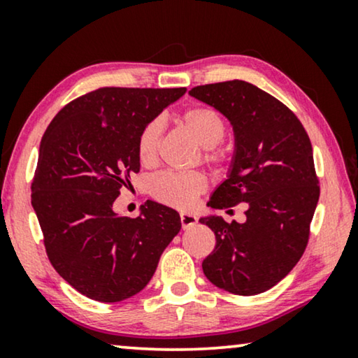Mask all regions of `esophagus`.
<instances>
[{
    "mask_svg": "<svg viewBox=\"0 0 358 358\" xmlns=\"http://www.w3.org/2000/svg\"><path fill=\"white\" fill-rule=\"evenodd\" d=\"M180 223H182V228H192L195 223H197V217L192 213H180Z\"/></svg>",
    "mask_w": 358,
    "mask_h": 358,
    "instance_id": "obj_1",
    "label": "esophagus"
}]
</instances>
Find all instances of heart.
Returning <instances> with one entry per match:
<instances>
[{
	"label": "heart",
	"instance_id": "obj_1",
	"mask_svg": "<svg viewBox=\"0 0 358 358\" xmlns=\"http://www.w3.org/2000/svg\"><path fill=\"white\" fill-rule=\"evenodd\" d=\"M180 125L202 148L207 150H212L222 143L224 130H227L218 112L205 106L189 107L180 115ZM161 131H163V124L159 120H151L140 131L136 151H138V158L143 164L155 163L156 156H158ZM207 159L212 163H220L223 161V155L220 151H210ZM205 187H207V180L200 173L168 171V173L156 176L151 182V192L159 202L178 208L190 207Z\"/></svg>",
	"mask_w": 358,
	"mask_h": 358
}]
</instances>
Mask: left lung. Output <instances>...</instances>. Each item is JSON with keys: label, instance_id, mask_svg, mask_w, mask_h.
<instances>
[{"label": "left lung", "instance_id": "left-lung-1", "mask_svg": "<svg viewBox=\"0 0 358 358\" xmlns=\"http://www.w3.org/2000/svg\"><path fill=\"white\" fill-rule=\"evenodd\" d=\"M189 94L227 117L234 134L227 179L207 205L248 207L244 223L217 215L199 220L217 239L203 273L222 290L257 295L287 277L305 252L320 199L311 141L285 104L251 83H215Z\"/></svg>", "mask_w": 358, "mask_h": 358}]
</instances>
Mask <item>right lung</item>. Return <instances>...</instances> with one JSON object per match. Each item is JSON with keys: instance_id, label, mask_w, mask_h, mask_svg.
Here are the masks:
<instances>
[{"instance_id": "right-lung-1", "label": "right lung", "mask_w": 358, "mask_h": 358, "mask_svg": "<svg viewBox=\"0 0 358 358\" xmlns=\"http://www.w3.org/2000/svg\"><path fill=\"white\" fill-rule=\"evenodd\" d=\"M185 91L101 87L63 107L42 136L34 212L52 266L91 300L143 290L179 233V213L166 205L146 200L130 218L114 202L140 171V131Z\"/></svg>"}]
</instances>
